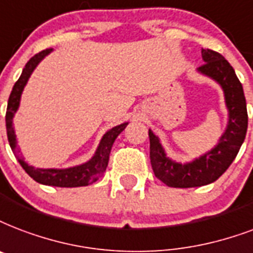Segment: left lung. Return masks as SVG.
I'll use <instances>...</instances> for the list:
<instances>
[{"instance_id": "left-lung-1", "label": "left lung", "mask_w": 253, "mask_h": 253, "mask_svg": "<svg viewBox=\"0 0 253 253\" xmlns=\"http://www.w3.org/2000/svg\"><path fill=\"white\" fill-rule=\"evenodd\" d=\"M202 58L204 63L199 67L200 73L219 82L224 90L225 105L229 111L228 127L216 147L187 165L175 163L166 157L157 135L148 131L152 171L159 180L175 188L200 187L215 182L234 162L246 139L248 127L246 96L234 67L221 54L211 49H202Z\"/></svg>"}]
</instances>
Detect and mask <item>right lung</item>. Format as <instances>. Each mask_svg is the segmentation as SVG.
Instances as JSON below:
<instances>
[{
    "label": "right lung",
    "mask_w": 253,
    "mask_h": 253,
    "mask_svg": "<svg viewBox=\"0 0 253 253\" xmlns=\"http://www.w3.org/2000/svg\"><path fill=\"white\" fill-rule=\"evenodd\" d=\"M51 51V49H46L36 54L34 57L29 59L26 66L22 70V74L18 78L13 86V90L9 96L7 101V109H6V132H7V140L10 144L11 151L14 154L17 159H18L19 165L22 166V169L26 171L30 178H33L36 182L46 184V186H55V187H84L88 186L91 183L96 182L101 178L103 172L106 171V167L109 165V157L111 147H113L114 140L117 139L121 132L126 128L127 123H122L119 126L114 127L110 131H107L103 138H102L101 143L96 148L95 155L84 165L77 166V167H71V169H34L28 163H25L24 159L18 157L19 150L17 148V142H15V134L14 128H13V115L18 109L19 99H21V94L24 90L25 84L28 82L29 77L36 69L38 63L41 62L42 59Z\"/></svg>",
    "instance_id": "right-lung-1"
}]
</instances>
